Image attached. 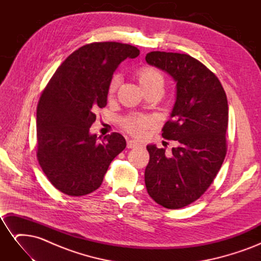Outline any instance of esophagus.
<instances>
[{
	"mask_svg": "<svg viewBox=\"0 0 261 261\" xmlns=\"http://www.w3.org/2000/svg\"><path fill=\"white\" fill-rule=\"evenodd\" d=\"M137 147H139V143H137V141H135V140H132V139L127 140V148H128V149L137 148Z\"/></svg>",
	"mask_w": 261,
	"mask_h": 261,
	"instance_id": "34e87169",
	"label": "esophagus"
}]
</instances>
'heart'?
I'll list each match as a JSON object with an SVG mask.
<instances>
[{
  "label": "heart",
  "instance_id": "obj_1",
  "mask_svg": "<svg viewBox=\"0 0 261 261\" xmlns=\"http://www.w3.org/2000/svg\"><path fill=\"white\" fill-rule=\"evenodd\" d=\"M137 82L139 86L141 87L145 92H148L149 90L163 88L164 85V78L163 76L158 72L156 69L152 67H141L139 68L135 74ZM118 77L114 76L109 85L108 89V97L109 99H112L117 90L118 87ZM153 125L152 118L141 115H133L124 118L122 121V127L132 135L137 137H143L146 132Z\"/></svg>",
  "mask_w": 261,
  "mask_h": 261
}]
</instances>
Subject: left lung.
<instances>
[{
    "label": "left lung",
    "mask_w": 261,
    "mask_h": 261,
    "mask_svg": "<svg viewBox=\"0 0 261 261\" xmlns=\"http://www.w3.org/2000/svg\"><path fill=\"white\" fill-rule=\"evenodd\" d=\"M148 64L176 82V100L162 137L176 140L169 156L165 149L147 146L150 155L145 183L150 197L168 209L196 201L216 178L226 154L228 107L218 77L188 54L153 51Z\"/></svg>",
    "instance_id": "obj_1"
}]
</instances>
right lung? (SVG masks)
Wrapping results in <instances>:
<instances>
[{
	"mask_svg": "<svg viewBox=\"0 0 261 261\" xmlns=\"http://www.w3.org/2000/svg\"><path fill=\"white\" fill-rule=\"evenodd\" d=\"M139 55L136 46L92 42L62 63L43 89L37 107V159L50 183L68 196L96 191L114 158L126 147L118 133L98 143L89 128L94 111L107 106L114 70Z\"/></svg>",
	"mask_w": 261,
	"mask_h": 261,
	"instance_id": "add662e5",
	"label": "right lung"
}]
</instances>
